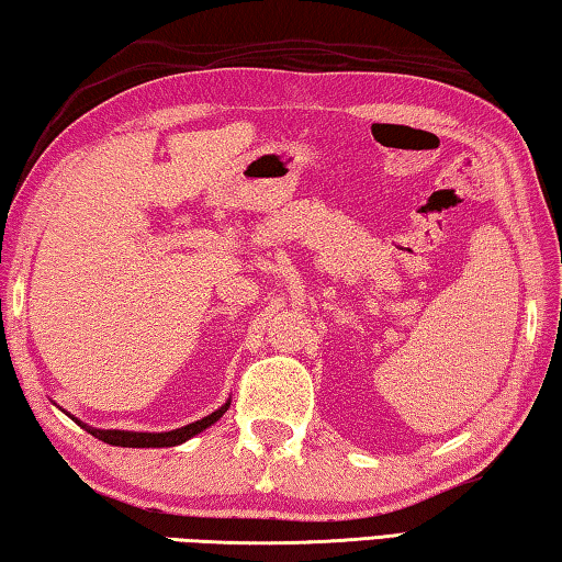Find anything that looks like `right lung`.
<instances>
[{"label":"right lung","mask_w":562,"mask_h":562,"mask_svg":"<svg viewBox=\"0 0 562 562\" xmlns=\"http://www.w3.org/2000/svg\"><path fill=\"white\" fill-rule=\"evenodd\" d=\"M227 406H231V402H227L225 406L217 408V412L207 414L205 418H201V422H193L188 426H180V429H173V431H164V434H148V431H119V429H93V426H87L81 424L79 418H74L76 424L81 426V429H87L91 436H97L99 441L103 443H111V446H126V449H164V446H178L183 443L188 439H193L195 434L205 431L207 426H213L217 418H221Z\"/></svg>","instance_id":"add662e5"}]
</instances>
